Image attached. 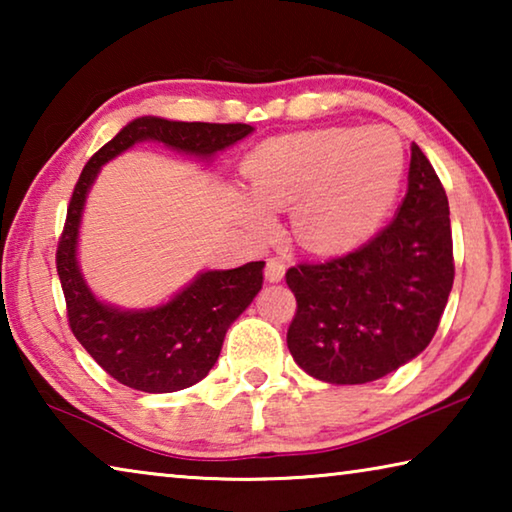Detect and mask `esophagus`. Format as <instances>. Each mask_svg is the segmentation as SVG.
Here are the masks:
<instances>
[{"label": "esophagus", "mask_w": 512, "mask_h": 512, "mask_svg": "<svg viewBox=\"0 0 512 512\" xmlns=\"http://www.w3.org/2000/svg\"><path fill=\"white\" fill-rule=\"evenodd\" d=\"M284 271H287V266H284L282 259H277V257L266 259L264 275H266L268 282H280L282 277H284Z\"/></svg>", "instance_id": "1"}]
</instances>
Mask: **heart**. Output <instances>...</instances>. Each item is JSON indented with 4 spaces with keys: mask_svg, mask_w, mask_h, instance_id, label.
<instances>
[{
    "mask_svg": "<svg viewBox=\"0 0 512 512\" xmlns=\"http://www.w3.org/2000/svg\"><path fill=\"white\" fill-rule=\"evenodd\" d=\"M250 194L291 225L311 250H345L375 232L404 176V146L386 126L320 128L268 140L244 164ZM257 225H268L255 212Z\"/></svg>",
    "mask_w": 512,
    "mask_h": 512,
    "instance_id": "b5f03b06",
    "label": "heart"
}]
</instances>
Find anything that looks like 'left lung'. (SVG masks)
<instances>
[{
    "instance_id": "8db88e82",
    "label": "left lung",
    "mask_w": 512,
    "mask_h": 512,
    "mask_svg": "<svg viewBox=\"0 0 512 512\" xmlns=\"http://www.w3.org/2000/svg\"><path fill=\"white\" fill-rule=\"evenodd\" d=\"M296 296L287 345L307 375L366 384L418 357L436 334L454 284L443 183L418 144L395 219L366 244L287 271Z\"/></svg>"
}]
</instances>
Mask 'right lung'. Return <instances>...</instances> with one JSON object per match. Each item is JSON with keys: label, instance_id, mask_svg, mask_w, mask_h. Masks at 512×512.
<instances>
[{"label": "right lung", "instance_id": "obj_1", "mask_svg": "<svg viewBox=\"0 0 512 512\" xmlns=\"http://www.w3.org/2000/svg\"><path fill=\"white\" fill-rule=\"evenodd\" d=\"M248 133H253L248 124L140 117L121 128L83 167L67 207L56 268L72 334L119 384L144 393H173L201 381L219 359L228 327L262 289L264 262H248L230 271H205L167 305L153 309L124 311L103 305L88 289L76 262L83 205L101 164L144 140L207 160Z\"/></svg>", "mask_w": 512, "mask_h": 512}]
</instances>
